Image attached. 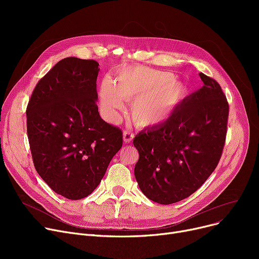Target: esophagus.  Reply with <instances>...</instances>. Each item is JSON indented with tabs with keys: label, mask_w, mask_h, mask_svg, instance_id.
I'll return each mask as SVG.
<instances>
[{
	"label": "esophagus",
	"mask_w": 259,
	"mask_h": 259,
	"mask_svg": "<svg viewBox=\"0 0 259 259\" xmlns=\"http://www.w3.org/2000/svg\"><path fill=\"white\" fill-rule=\"evenodd\" d=\"M122 139H124L125 143H131L134 139V133H132L129 130H126L124 131V133H122Z\"/></svg>",
	"instance_id": "obj_1"
}]
</instances>
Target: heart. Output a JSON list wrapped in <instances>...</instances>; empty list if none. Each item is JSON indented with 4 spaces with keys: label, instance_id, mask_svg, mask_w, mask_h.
<instances>
[{
    "label": "heart",
    "instance_id": "b5f03b06",
    "mask_svg": "<svg viewBox=\"0 0 259 259\" xmlns=\"http://www.w3.org/2000/svg\"><path fill=\"white\" fill-rule=\"evenodd\" d=\"M169 72L143 66L126 67L115 78H104L100 103L109 119H115L131 102L130 114L142 128H154L166 122L186 95V88Z\"/></svg>",
    "mask_w": 259,
    "mask_h": 259
}]
</instances>
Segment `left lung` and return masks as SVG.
<instances>
[{"mask_svg":"<svg viewBox=\"0 0 259 259\" xmlns=\"http://www.w3.org/2000/svg\"><path fill=\"white\" fill-rule=\"evenodd\" d=\"M199 76L203 86L185 98L166 122L133 140L140 154L135 179L142 192L160 205L193 194L222 157L229 104L214 78Z\"/></svg>","mask_w":259,"mask_h":259,"instance_id":"1","label":"left lung"}]
</instances>
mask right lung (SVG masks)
Listing matches in <instances>:
<instances>
[{
    "label": "right lung",
    "instance_id": "add662e5",
    "mask_svg": "<svg viewBox=\"0 0 259 259\" xmlns=\"http://www.w3.org/2000/svg\"><path fill=\"white\" fill-rule=\"evenodd\" d=\"M99 63L66 58L36 84L27 106L34 168L54 192L81 199L99 186L122 146V133L97 105Z\"/></svg>",
    "mask_w": 259,
    "mask_h": 259
}]
</instances>
